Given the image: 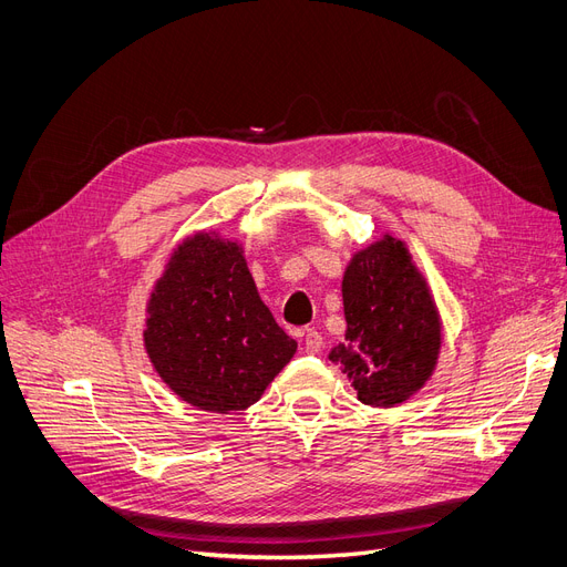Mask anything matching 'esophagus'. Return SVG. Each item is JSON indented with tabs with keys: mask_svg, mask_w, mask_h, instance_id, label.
Instances as JSON below:
<instances>
[{
	"mask_svg": "<svg viewBox=\"0 0 567 567\" xmlns=\"http://www.w3.org/2000/svg\"><path fill=\"white\" fill-rule=\"evenodd\" d=\"M323 349V334L316 330H305V351L307 353H319Z\"/></svg>",
	"mask_w": 567,
	"mask_h": 567,
	"instance_id": "1",
	"label": "esophagus"
}]
</instances>
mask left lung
I'll use <instances>...</instances> for the list:
<instances>
[{"instance_id":"left-lung-1","label":"left lung","mask_w":567,"mask_h":567,"mask_svg":"<svg viewBox=\"0 0 567 567\" xmlns=\"http://www.w3.org/2000/svg\"><path fill=\"white\" fill-rule=\"evenodd\" d=\"M347 342L330 351L358 400L395 406L433 377L442 321L404 241L383 235L351 258L342 281Z\"/></svg>"}]
</instances>
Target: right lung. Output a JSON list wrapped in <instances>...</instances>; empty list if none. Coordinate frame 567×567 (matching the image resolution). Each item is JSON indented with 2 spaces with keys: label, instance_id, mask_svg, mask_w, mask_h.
Returning <instances> with one entry per match:
<instances>
[{
  "label": "right lung",
  "instance_id": "right-lung-1",
  "mask_svg": "<svg viewBox=\"0 0 567 567\" xmlns=\"http://www.w3.org/2000/svg\"><path fill=\"white\" fill-rule=\"evenodd\" d=\"M146 313L144 347L155 372L205 412L251 406L298 351L260 300L241 246L216 233L174 248Z\"/></svg>",
  "mask_w": 567,
  "mask_h": 567
}]
</instances>
